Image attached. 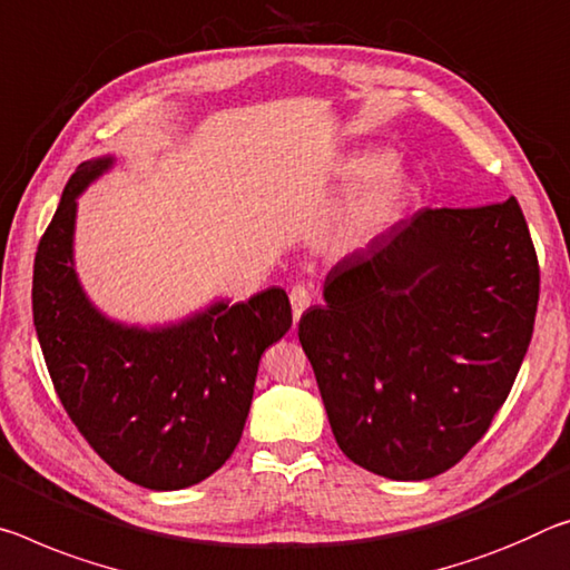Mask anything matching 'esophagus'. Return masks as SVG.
I'll return each instance as SVG.
<instances>
[{"label": "esophagus", "instance_id": "1", "mask_svg": "<svg viewBox=\"0 0 570 570\" xmlns=\"http://www.w3.org/2000/svg\"><path fill=\"white\" fill-rule=\"evenodd\" d=\"M288 302H292V314H294V320L299 322L302 320V314L309 309V306L314 304V296H312V292L306 286H294L292 292H288Z\"/></svg>", "mask_w": 570, "mask_h": 570}]
</instances>
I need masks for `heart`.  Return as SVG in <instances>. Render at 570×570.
Here are the masks:
<instances>
[{
    "mask_svg": "<svg viewBox=\"0 0 570 570\" xmlns=\"http://www.w3.org/2000/svg\"><path fill=\"white\" fill-rule=\"evenodd\" d=\"M373 167V159H355L347 165V175L357 177ZM405 195V177L393 165L377 167L363 185L355 189L345 207L342 228L347 236H367L385 225L399 210Z\"/></svg>",
    "mask_w": 570,
    "mask_h": 570,
    "instance_id": "1",
    "label": "heart"
}]
</instances>
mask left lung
<instances>
[{
	"label": "left lung",
	"instance_id": "1",
	"mask_svg": "<svg viewBox=\"0 0 570 570\" xmlns=\"http://www.w3.org/2000/svg\"><path fill=\"white\" fill-rule=\"evenodd\" d=\"M538 294L514 197L423 207L340 261L299 342L342 454L399 482L462 462L508 401Z\"/></svg>",
	"mask_w": 570,
	"mask_h": 570
}]
</instances>
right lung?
Masks as SVG:
<instances>
[{"mask_svg":"<svg viewBox=\"0 0 570 570\" xmlns=\"http://www.w3.org/2000/svg\"><path fill=\"white\" fill-rule=\"evenodd\" d=\"M114 165L83 161L40 238L32 317L62 409L104 462L147 490H183L228 462L261 355L292 327L284 288L215 302L169 327L106 320L73 268L76 197Z\"/></svg>","mask_w":570,"mask_h":570,"instance_id":"obj_1","label":"right lung"}]
</instances>
